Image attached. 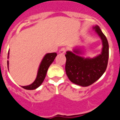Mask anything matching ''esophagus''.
I'll use <instances>...</instances> for the list:
<instances>
[{"label":"esophagus","mask_w":120,"mask_h":120,"mask_svg":"<svg viewBox=\"0 0 120 120\" xmlns=\"http://www.w3.org/2000/svg\"><path fill=\"white\" fill-rule=\"evenodd\" d=\"M65 52H66V49H65V48H64V47H62V48H61V49H60V50H59V53L64 54L65 53Z\"/></svg>","instance_id":"1"}]
</instances>
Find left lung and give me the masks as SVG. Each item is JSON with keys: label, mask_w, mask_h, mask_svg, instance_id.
Masks as SVG:
<instances>
[{"label": "left lung", "mask_w": 120, "mask_h": 120, "mask_svg": "<svg viewBox=\"0 0 120 120\" xmlns=\"http://www.w3.org/2000/svg\"><path fill=\"white\" fill-rule=\"evenodd\" d=\"M102 41L101 53L93 58L80 56L82 52L75 49L66 52L65 72L71 82L81 86H88L97 81L107 68L109 58V44L106 37L98 26L93 27Z\"/></svg>", "instance_id": "1"}]
</instances>
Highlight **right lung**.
Instances as JSON below:
<instances>
[{
  "instance_id": "obj_1",
  "label": "right lung",
  "mask_w": 120,
  "mask_h": 120,
  "mask_svg": "<svg viewBox=\"0 0 120 120\" xmlns=\"http://www.w3.org/2000/svg\"><path fill=\"white\" fill-rule=\"evenodd\" d=\"M56 56V53H49L45 54V55L41 61L40 66H39L37 76L35 81L29 85L22 86V87L28 90H35V89L39 87L45 79V75H46V73L48 70L49 67L52 64V63L53 62L54 59ZM8 58H9V52H8ZM7 63H8V65H9L8 61Z\"/></svg>"
}]
</instances>
